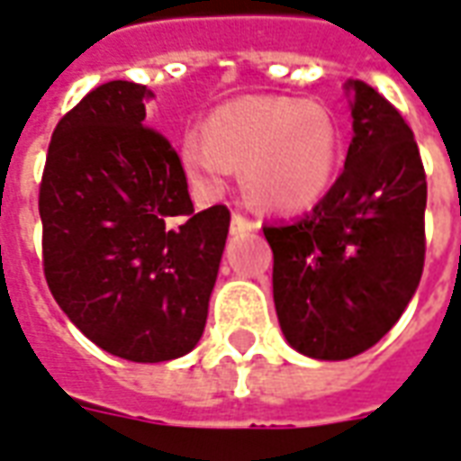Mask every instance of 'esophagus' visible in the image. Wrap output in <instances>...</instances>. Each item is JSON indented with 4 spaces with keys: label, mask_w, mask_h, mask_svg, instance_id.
Segmentation results:
<instances>
[{
    "label": "esophagus",
    "mask_w": 461,
    "mask_h": 461,
    "mask_svg": "<svg viewBox=\"0 0 461 461\" xmlns=\"http://www.w3.org/2000/svg\"><path fill=\"white\" fill-rule=\"evenodd\" d=\"M256 221H250L243 213H233V218H230V233H248V230H256Z\"/></svg>",
    "instance_id": "esophagus-1"
}]
</instances>
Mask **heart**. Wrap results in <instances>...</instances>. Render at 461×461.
<instances>
[{"label":"heart","instance_id":"heart-1","mask_svg":"<svg viewBox=\"0 0 461 461\" xmlns=\"http://www.w3.org/2000/svg\"><path fill=\"white\" fill-rule=\"evenodd\" d=\"M340 151L328 109L285 96H248L225 104L188 133L181 161L205 195L223 188L243 163V181L258 203L298 211L328 191Z\"/></svg>","mask_w":461,"mask_h":461}]
</instances>
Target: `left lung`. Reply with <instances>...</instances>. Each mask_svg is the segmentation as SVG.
I'll return each mask as SVG.
<instances>
[{"instance_id": "8db88e82", "label": "left lung", "mask_w": 461, "mask_h": 461, "mask_svg": "<svg viewBox=\"0 0 461 461\" xmlns=\"http://www.w3.org/2000/svg\"><path fill=\"white\" fill-rule=\"evenodd\" d=\"M352 141L338 181L310 213L263 225L285 340L315 360L380 342L424 267L427 178L412 129L365 81H350Z\"/></svg>"}]
</instances>
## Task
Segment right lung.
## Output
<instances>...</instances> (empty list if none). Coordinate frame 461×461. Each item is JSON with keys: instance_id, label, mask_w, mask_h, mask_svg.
Masks as SVG:
<instances>
[{"instance_id": "add662e5", "label": "right lung", "mask_w": 461, "mask_h": 461, "mask_svg": "<svg viewBox=\"0 0 461 461\" xmlns=\"http://www.w3.org/2000/svg\"><path fill=\"white\" fill-rule=\"evenodd\" d=\"M151 91L109 81L59 121L39 185L49 290L101 350L166 362L201 340L230 211H195L181 158L146 126Z\"/></svg>"}]
</instances>
